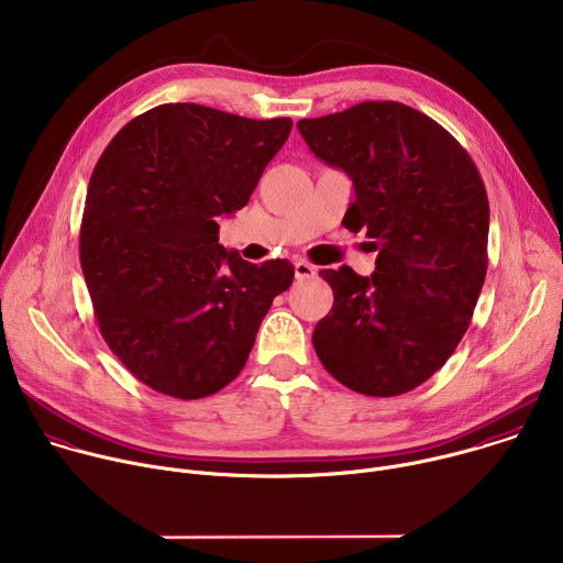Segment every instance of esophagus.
Listing matches in <instances>:
<instances>
[{
    "mask_svg": "<svg viewBox=\"0 0 563 563\" xmlns=\"http://www.w3.org/2000/svg\"><path fill=\"white\" fill-rule=\"evenodd\" d=\"M294 272H296V280H307V278L316 276V267L309 265L307 261H296Z\"/></svg>",
    "mask_w": 563,
    "mask_h": 563,
    "instance_id": "obj_1",
    "label": "esophagus"
}]
</instances>
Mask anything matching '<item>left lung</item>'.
Segmentation results:
<instances>
[{
	"label": "left lung",
	"mask_w": 563,
	"mask_h": 563,
	"mask_svg": "<svg viewBox=\"0 0 563 563\" xmlns=\"http://www.w3.org/2000/svg\"><path fill=\"white\" fill-rule=\"evenodd\" d=\"M298 131L354 183L343 224L378 252L372 276L323 269L332 311L311 343L323 367L367 396L426 383L463 339L488 272L490 207L467 151L400 102H361Z\"/></svg>",
	"instance_id": "obj_1"
}]
</instances>
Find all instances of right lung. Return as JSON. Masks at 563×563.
Returning <instances> with one entry per match:
<instances>
[{
    "label": "right lung",
    "instance_id": "add662e5",
    "mask_svg": "<svg viewBox=\"0 0 563 563\" xmlns=\"http://www.w3.org/2000/svg\"><path fill=\"white\" fill-rule=\"evenodd\" d=\"M291 120L202 104L133 118L93 169L79 263L111 352L151 389L205 398L245 367L294 265H252L218 243V216L250 202Z\"/></svg>",
    "mask_w": 563,
    "mask_h": 563
}]
</instances>
